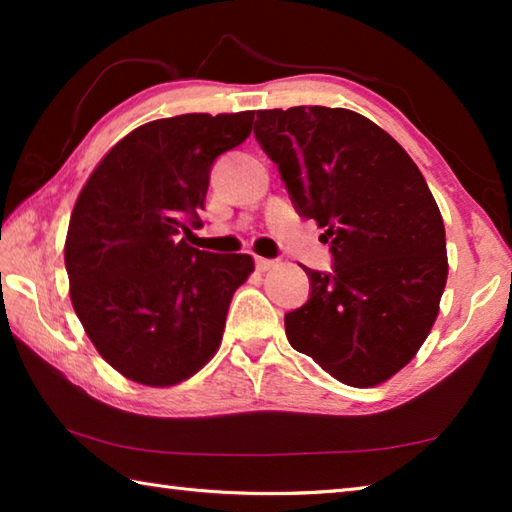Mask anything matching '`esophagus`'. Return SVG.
Here are the masks:
<instances>
[{
	"label": "esophagus",
	"mask_w": 512,
	"mask_h": 512,
	"mask_svg": "<svg viewBox=\"0 0 512 512\" xmlns=\"http://www.w3.org/2000/svg\"><path fill=\"white\" fill-rule=\"evenodd\" d=\"M255 266H257V271H262V273H266V271H271V268H275V266H277V262H275V259H266V257H255Z\"/></svg>",
	"instance_id": "34e87169"
}]
</instances>
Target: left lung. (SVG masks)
I'll list each match as a JSON object with an SVG mask.
<instances>
[{
	"mask_svg": "<svg viewBox=\"0 0 512 512\" xmlns=\"http://www.w3.org/2000/svg\"><path fill=\"white\" fill-rule=\"evenodd\" d=\"M255 137L334 259L332 273L302 266L311 293L284 316L289 343L348 386L391 379L429 336L447 282L427 180L391 135L345 108L257 110Z\"/></svg>",
	"mask_w": 512,
	"mask_h": 512,
	"instance_id": "obj_1",
	"label": "left lung"
}]
</instances>
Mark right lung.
Instances as JSON below:
<instances>
[{
	"label": "right lung",
	"instance_id": "obj_1",
	"mask_svg": "<svg viewBox=\"0 0 512 512\" xmlns=\"http://www.w3.org/2000/svg\"><path fill=\"white\" fill-rule=\"evenodd\" d=\"M255 112L178 115L135 128L76 198L65 239L69 296L94 348L126 379L173 386L219 350L250 255L180 239L201 225L210 169L253 131Z\"/></svg>",
	"mask_w": 512,
	"mask_h": 512
}]
</instances>
